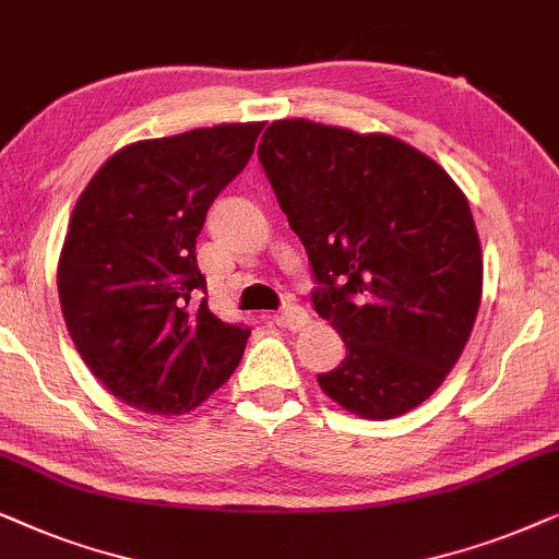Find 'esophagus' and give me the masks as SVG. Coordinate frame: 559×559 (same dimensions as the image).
<instances>
[{
    "label": "esophagus",
    "instance_id": "34e87169",
    "mask_svg": "<svg viewBox=\"0 0 559 559\" xmlns=\"http://www.w3.org/2000/svg\"><path fill=\"white\" fill-rule=\"evenodd\" d=\"M275 322L281 326H286V330H301L304 324H309V314L304 311L301 307H296V304H286L284 309H281V314L275 317Z\"/></svg>",
    "mask_w": 559,
    "mask_h": 559
}]
</instances>
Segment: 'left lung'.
<instances>
[{"instance_id": "left-lung-1", "label": "left lung", "mask_w": 559, "mask_h": 559, "mask_svg": "<svg viewBox=\"0 0 559 559\" xmlns=\"http://www.w3.org/2000/svg\"><path fill=\"white\" fill-rule=\"evenodd\" d=\"M307 248L317 314L347 355L317 381L362 419H393L440 389L471 337L483 255L471 204L404 140L275 119L258 145Z\"/></svg>"}]
</instances>
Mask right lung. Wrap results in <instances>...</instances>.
<instances>
[{
    "label": "right lung",
    "instance_id": "obj_1",
    "mask_svg": "<svg viewBox=\"0 0 559 559\" xmlns=\"http://www.w3.org/2000/svg\"><path fill=\"white\" fill-rule=\"evenodd\" d=\"M263 122L138 140L96 170L73 206L58 296L81 360L111 396L178 416L240 366L250 330L206 292L197 237L217 193L248 166Z\"/></svg>",
    "mask_w": 559,
    "mask_h": 559
}]
</instances>
